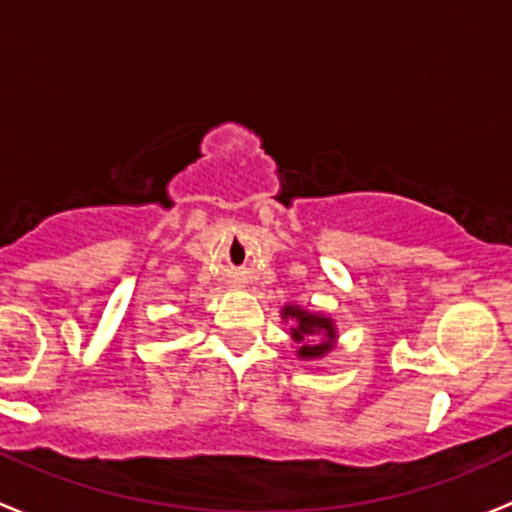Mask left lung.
Listing matches in <instances>:
<instances>
[{"label": "left lung", "mask_w": 512, "mask_h": 512, "mask_svg": "<svg viewBox=\"0 0 512 512\" xmlns=\"http://www.w3.org/2000/svg\"><path fill=\"white\" fill-rule=\"evenodd\" d=\"M281 318L283 323H291V337L298 360H325L335 350L340 335H337L335 320L330 315L288 303L281 308Z\"/></svg>", "instance_id": "left-lung-1"}]
</instances>
